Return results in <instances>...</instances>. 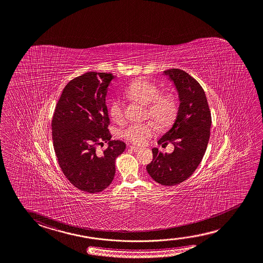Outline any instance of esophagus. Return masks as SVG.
I'll return each instance as SVG.
<instances>
[{"instance_id": "34e87169", "label": "esophagus", "mask_w": 263, "mask_h": 263, "mask_svg": "<svg viewBox=\"0 0 263 263\" xmlns=\"http://www.w3.org/2000/svg\"><path fill=\"white\" fill-rule=\"evenodd\" d=\"M129 148L131 151H133L134 152H139V151H141V148L138 147V146H130Z\"/></svg>"}]
</instances>
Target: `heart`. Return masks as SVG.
<instances>
[{
  "mask_svg": "<svg viewBox=\"0 0 263 263\" xmlns=\"http://www.w3.org/2000/svg\"><path fill=\"white\" fill-rule=\"evenodd\" d=\"M126 95L137 103L146 105V116L161 127L173 125L178 115V101L173 92L159 93L154 82L138 80L128 87ZM110 117L116 123L124 120V109L120 100H115L110 105ZM157 131L155 123L147 121L142 124H132L122 130V137L136 145H144Z\"/></svg>",
  "mask_w": 263,
  "mask_h": 263,
  "instance_id": "obj_1",
  "label": "heart"
}]
</instances>
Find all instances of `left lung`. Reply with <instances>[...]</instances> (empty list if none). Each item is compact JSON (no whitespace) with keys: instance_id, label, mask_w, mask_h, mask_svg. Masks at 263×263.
<instances>
[{"instance_id":"8db88e82","label":"left lung","mask_w":263,"mask_h":263,"mask_svg":"<svg viewBox=\"0 0 263 263\" xmlns=\"http://www.w3.org/2000/svg\"><path fill=\"white\" fill-rule=\"evenodd\" d=\"M176 86L180 106L173 127L158 141L174 145L171 154L153 148V159L146 166L151 178L159 184L173 186L189 178L206 151L212 118L205 92L195 79L179 69L164 70Z\"/></svg>"}]
</instances>
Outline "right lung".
<instances>
[{"mask_svg": "<svg viewBox=\"0 0 263 263\" xmlns=\"http://www.w3.org/2000/svg\"><path fill=\"white\" fill-rule=\"evenodd\" d=\"M112 73L86 72L65 86L52 118V138L57 159L69 182L81 191L96 194L111 184L116 159L125 144L111 140L105 97ZM108 142L102 154L97 145Z\"/></svg>", "mask_w": 263, "mask_h": 263, "instance_id": "1", "label": "right lung"}]
</instances>
